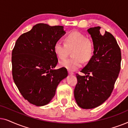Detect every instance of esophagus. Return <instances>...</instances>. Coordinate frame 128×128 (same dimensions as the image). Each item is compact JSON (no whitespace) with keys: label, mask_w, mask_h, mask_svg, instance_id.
Masks as SVG:
<instances>
[{"label":"esophagus","mask_w":128,"mask_h":128,"mask_svg":"<svg viewBox=\"0 0 128 128\" xmlns=\"http://www.w3.org/2000/svg\"><path fill=\"white\" fill-rule=\"evenodd\" d=\"M68 73H69V74H70V75H73V74H74V73H73L72 72H71V71H68Z\"/></svg>","instance_id":"obj_1"}]
</instances>
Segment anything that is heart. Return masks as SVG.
<instances>
[{"mask_svg": "<svg viewBox=\"0 0 128 128\" xmlns=\"http://www.w3.org/2000/svg\"><path fill=\"white\" fill-rule=\"evenodd\" d=\"M73 50L74 58L60 61L59 66L70 71H74L82 67L83 60L88 62L94 52L92 42L85 35L78 31H73L64 38V43L58 41L55 44L54 50L58 58L64 59L67 56L69 50Z\"/></svg>", "mask_w": 128, "mask_h": 128, "instance_id": "b5f03b06", "label": "heart"}]
</instances>
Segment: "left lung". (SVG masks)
<instances>
[{"label": "left lung", "instance_id": "obj_1", "mask_svg": "<svg viewBox=\"0 0 128 128\" xmlns=\"http://www.w3.org/2000/svg\"><path fill=\"white\" fill-rule=\"evenodd\" d=\"M100 29L94 27L87 30L93 42V55L81 70L86 76L76 74L74 98L83 109L97 107L109 98L120 69L121 52L116 40L111 33L104 34Z\"/></svg>", "mask_w": 128, "mask_h": 128}]
</instances>
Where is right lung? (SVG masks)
<instances>
[{"instance_id": "add662e5", "label": "right lung", "mask_w": 128, "mask_h": 128, "mask_svg": "<svg viewBox=\"0 0 128 128\" xmlns=\"http://www.w3.org/2000/svg\"><path fill=\"white\" fill-rule=\"evenodd\" d=\"M66 34L64 26L40 23L20 36L12 51V74L19 92L36 106L48 104L67 69H55L58 58L55 44Z\"/></svg>"}]
</instances>
